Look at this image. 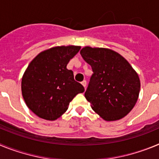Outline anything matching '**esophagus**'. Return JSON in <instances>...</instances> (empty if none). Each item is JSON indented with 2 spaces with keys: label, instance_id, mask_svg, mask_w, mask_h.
Listing matches in <instances>:
<instances>
[{
  "label": "esophagus",
  "instance_id": "esophagus-1",
  "mask_svg": "<svg viewBox=\"0 0 159 159\" xmlns=\"http://www.w3.org/2000/svg\"><path fill=\"white\" fill-rule=\"evenodd\" d=\"M81 84H82L83 86L84 87V88L86 89V86H87V81L86 80H83L82 82H81Z\"/></svg>",
  "mask_w": 159,
  "mask_h": 159
}]
</instances>
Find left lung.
<instances>
[{"instance_id": "obj_1", "label": "left lung", "mask_w": 159, "mask_h": 159, "mask_svg": "<svg viewBox=\"0 0 159 159\" xmlns=\"http://www.w3.org/2000/svg\"><path fill=\"white\" fill-rule=\"evenodd\" d=\"M80 54L93 71L84 95L94 111L107 121L127 116L139 94L135 71L121 55L110 49L85 47Z\"/></svg>"}]
</instances>
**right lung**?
<instances>
[{
  "label": "right lung",
  "mask_w": 159,
  "mask_h": 159,
  "mask_svg": "<svg viewBox=\"0 0 159 159\" xmlns=\"http://www.w3.org/2000/svg\"><path fill=\"white\" fill-rule=\"evenodd\" d=\"M80 46H61L43 51L28 66L22 78V95L28 107L46 120H56L84 88L67 68Z\"/></svg>",
  "instance_id": "obj_1"
}]
</instances>
